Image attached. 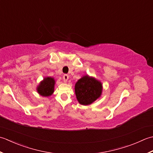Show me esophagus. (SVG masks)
I'll use <instances>...</instances> for the list:
<instances>
[{"label": "esophagus", "mask_w": 153, "mask_h": 153, "mask_svg": "<svg viewBox=\"0 0 153 153\" xmlns=\"http://www.w3.org/2000/svg\"><path fill=\"white\" fill-rule=\"evenodd\" d=\"M68 78H69V76H68V74H64V75H63V80H64L65 82H67Z\"/></svg>", "instance_id": "1"}]
</instances>
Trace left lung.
Returning <instances> with one entry per match:
<instances>
[{"label":"left lung","instance_id":"obj_1","mask_svg":"<svg viewBox=\"0 0 153 153\" xmlns=\"http://www.w3.org/2000/svg\"><path fill=\"white\" fill-rule=\"evenodd\" d=\"M103 86L100 81L85 74L78 80L74 86L77 101L81 105H88L100 98Z\"/></svg>","mask_w":153,"mask_h":153}]
</instances>
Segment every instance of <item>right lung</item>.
I'll use <instances>...</instances> for the list:
<instances>
[{
    "label": "right lung",
    "mask_w": 153,
    "mask_h": 153,
    "mask_svg": "<svg viewBox=\"0 0 153 153\" xmlns=\"http://www.w3.org/2000/svg\"><path fill=\"white\" fill-rule=\"evenodd\" d=\"M55 80L53 77L45 76L37 86V93L43 97H49L54 92Z\"/></svg>",
    "instance_id": "add662e5"
}]
</instances>
